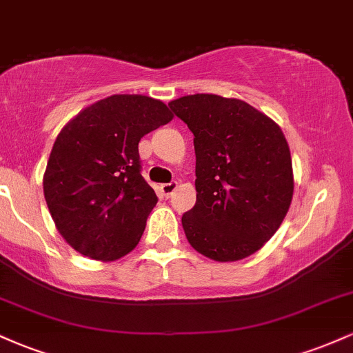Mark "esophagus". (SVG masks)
Instances as JSON below:
<instances>
[{
    "mask_svg": "<svg viewBox=\"0 0 353 353\" xmlns=\"http://www.w3.org/2000/svg\"><path fill=\"white\" fill-rule=\"evenodd\" d=\"M176 189H177V182L176 181L165 182V184H161V192H163L165 197L172 196L174 190H176Z\"/></svg>",
    "mask_w": 353,
    "mask_h": 353,
    "instance_id": "1",
    "label": "esophagus"
}]
</instances>
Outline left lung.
<instances>
[{"mask_svg": "<svg viewBox=\"0 0 353 353\" xmlns=\"http://www.w3.org/2000/svg\"><path fill=\"white\" fill-rule=\"evenodd\" d=\"M169 108L194 134L197 201L182 216L189 244L219 262L249 257L277 232L292 202L283 132L241 99L190 94Z\"/></svg>", "mask_w": 353, "mask_h": 353, "instance_id": "obj_1", "label": "left lung"}]
</instances>
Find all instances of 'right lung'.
Returning <instances> with one entry per match:
<instances>
[{"label": "right lung", "mask_w": 353, "mask_h": 353, "mask_svg": "<svg viewBox=\"0 0 353 353\" xmlns=\"http://www.w3.org/2000/svg\"><path fill=\"white\" fill-rule=\"evenodd\" d=\"M172 119L163 101L114 94L79 112L56 137L44 199L59 234L96 261L129 254L157 196L141 174V137Z\"/></svg>", "instance_id": "right-lung-1"}]
</instances>
